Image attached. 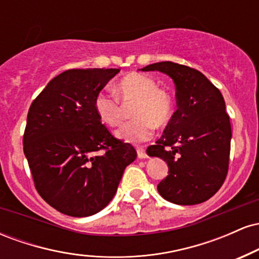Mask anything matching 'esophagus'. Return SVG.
Returning <instances> with one entry per match:
<instances>
[{
  "mask_svg": "<svg viewBox=\"0 0 259 259\" xmlns=\"http://www.w3.org/2000/svg\"><path fill=\"white\" fill-rule=\"evenodd\" d=\"M136 152H138V157H139V158H146V157H147L146 150H145L144 147L138 146V147H136Z\"/></svg>",
  "mask_w": 259,
  "mask_h": 259,
  "instance_id": "1",
  "label": "esophagus"
}]
</instances>
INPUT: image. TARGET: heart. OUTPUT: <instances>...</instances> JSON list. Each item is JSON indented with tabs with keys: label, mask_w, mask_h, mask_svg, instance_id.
Segmentation results:
<instances>
[{
	"label": "heart",
	"mask_w": 259,
	"mask_h": 259,
	"mask_svg": "<svg viewBox=\"0 0 259 259\" xmlns=\"http://www.w3.org/2000/svg\"><path fill=\"white\" fill-rule=\"evenodd\" d=\"M117 97L109 91H100L95 99V109L102 123L114 127L124 117V103H134V119L119 127L117 136L126 142H142L152 136L153 127L163 126L173 115V101L168 91L157 88L152 78L141 73L124 76L117 85Z\"/></svg>",
	"instance_id": "1"
}]
</instances>
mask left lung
Masks as SVG:
<instances>
[{
	"instance_id": "8db88e82",
	"label": "left lung",
	"mask_w": 259,
	"mask_h": 259,
	"mask_svg": "<svg viewBox=\"0 0 259 259\" xmlns=\"http://www.w3.org/2000/svg\"><path fill=\"white\" fill-rule=\"evenodd\" d=\"M173 79L178 109L148 156L164 159L168 175L157 186L175 204H198L221 189L229 170L231 125L225 102L201 72L187 65L159 62L142 68Z\"/></svg>"
}]
</instances>
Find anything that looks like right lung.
I'll use <instances>...</instances> for the list:
<instances>
[{"mask_svg": "<svg viewBox=\"0 0 259 259\" xmlns=\"http://www.w3.org/2000/svg\"><path fill=\"white\" fill-rule=\"evenodd\" d=\"M120 69H69L32 101L23 148L38 195L70 217L103 209L117 192L132 145L114 138L95 109V99Z\"/></svg>", "mask_w": 259, "mask_h": 259, "instance_id": "1", "label": "right lung"}]
</instances>
